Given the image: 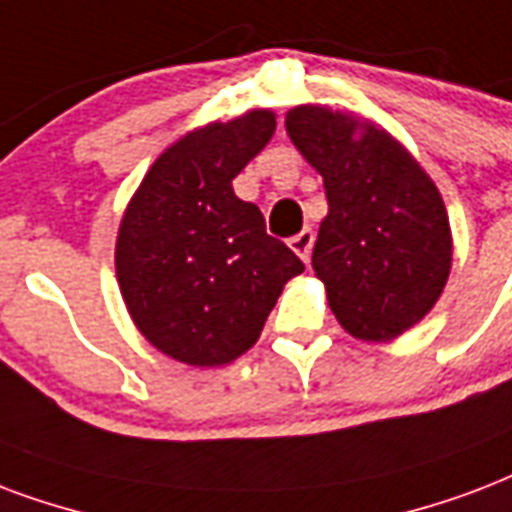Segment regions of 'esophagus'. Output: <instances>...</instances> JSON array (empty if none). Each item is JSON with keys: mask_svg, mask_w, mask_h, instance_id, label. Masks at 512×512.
<instances>
[{"mask_svg": "<svg viewBox=\"0 0 512 512\" xmlns=\"http://www.w3.org/2000/svg\"><path fill=\"white\" fill-rule=\"evenodd\" d=\"M290 247H292V252L300 257V260H306V263H308V257H311V249H314V230H311V228L300 230L298 236H292V239H290Z\"/></svg>", "mask_w": 512, "mask_h": 512, "instance_id": "esophagus-1", "label": "esophagus"}]
</instances>
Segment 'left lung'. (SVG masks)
I'll list each match as a JSON object with an SVG mask.
<instances>
[{
    "label": "left lung",
    "mask_w": 512,
    "mask_h": 512,
    "mask_svg": "<svg viewBox=\"0 0 512 512\" xmlns=\"http://www.w3.org/2000/svg\"><path fill=\"white\" fill-rule=\"evenodd\" d=\"M287 134L325 179L311 265L346 333L392 341L427 317L451 273L446 204L413 155L373 123L303 104Z\"/></svg>",
    "instance_id": "8db88e82"
}]
</instances>
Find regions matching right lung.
I'll return each mask as SVG.
<instances>
[{
	"label": "right lung",
	"mask_w": 512,
	"mask_h": 512,
	"mask_svg": "<svg viewBox=\"0 0 512 512\" xmlns=\"http://www.w3.org/2000/svg\"><path fill=\"white\" fill-rule=\"evenodd\" d=\"M273 131L268 109L195 128L152 163L120 220V295L139 333L171 360L217 368L241 357L306 268L233 193Z\"/></svg>",
	"instance_id": "1"
}]
</instances>
